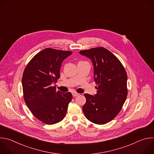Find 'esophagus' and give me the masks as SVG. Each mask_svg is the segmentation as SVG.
Returning <instances> with one entry per match:
<instances>
[{"mask_svg": "<svg viewBox=\"0 0 154 154\" xmlns=\"http://www.w3.org/2000/svg\"><path fill=\"white\" fill-rule=\"evenodd\" d=\"M72 94L73 97H76V96H77L79 95V94L77 93H76V92H72Z\"/></svg>", "mask_w": 154, "mask_h": 154, "instance_id": "1", "label": "esophagus"}]
</instances>
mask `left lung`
<instances>
[{"instance_id":"1","label":"left lung","mask_w":154,"mask_h":154,"mask_svg":"<svg viewBox=\"0 0 154 154\" xmlns=\"http://www.w3.org/2000/svg\"><path fill=\"white\" fill-rule=\"evenodd\" d=\"M91 60L94 81L97 85L94 96L85 94L83 106L85 117L97 124H105L119 113L127 96V75L119 59L106 49L99 47L80 51Z\"/></svg>"}]
</instances>
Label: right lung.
<instances>
[{
	"label": "right lung",
	"instance_id": "right-lung-1",
	"mask_svg": "<svg viewBox=\"0 0 154 154\" xmlns=\"http://www.w3.org/2000/svg\"><path fill=\"white\" fill-rule=\"evenodd\" d=\"M72 54L45 49L33 57L24 69L22 84L25 102L33 115L46 124L63 120L72 99L70 92L57 91L53 86L60 77L62 62Z\"/></svg>",
	"mask_w": 154,
	"mask_h": 154
}]
</instances>
